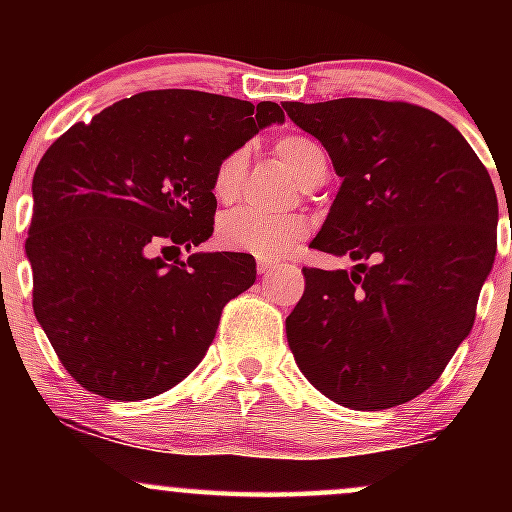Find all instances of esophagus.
Returning <instances> with one entry per match:
<instances>
[{
	"label": "esophagus",
	"mask_w": 512,
	"mask_h": 512,
	"mask_svg": "<svg viewBox=\"0 0 512 512\" xmlns=\"http://www.w3.org/2000/svg\"><path fill=\"white\" fill-rule=\"evenodd\" d=\"M276 267H279V264L272 262V260H257V272H260V274H272Z\"/></svg>",
	"instance_id": "obj_1"
}]
</instances>
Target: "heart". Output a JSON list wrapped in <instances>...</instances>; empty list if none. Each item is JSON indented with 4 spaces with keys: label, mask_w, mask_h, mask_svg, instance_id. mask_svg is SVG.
<instances>
[{
    "label": "heart",
    "mask_w": 512,
    "mask_h": 512,
    "mask_svg": "<svg viewBox=\"0 0 512 512\" xmlns=\"http://www.w3.org/2000/svg\"><path fill=\"white\" fill-rule=\"evenodd\" d=\"M274 151L303 187H308L317 175L327 173L325 149L301 134L281 137ZM245 175H248V151H228L219 158L211 173V192L221 204H233L243 192ZM308 231L310 223L303 216H264L238 209L223 216L216 236L223 248L231 252H245L260 260H279L298 240L308 236Z\"/></svg>",
    "instance_id": "b5f03b06"
}]
</instances>
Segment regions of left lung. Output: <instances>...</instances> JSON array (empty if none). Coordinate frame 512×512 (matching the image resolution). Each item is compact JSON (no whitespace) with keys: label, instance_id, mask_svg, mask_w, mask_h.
I'll list each match as a JSON object with an SVG mask.
<instances>
[{"label":"left lung","instance_id":"obj_1","mask_svg":"<svg viewBox=\"0 0 512 512\" xmlns=\"http://www.w3.org/2000/svg\"><path fill=\"white\" fill-rule=\"evenodd\" d=\"M342 178L313 245L354 269L305 267L286 337L310 385L380 411L440 378L496 257L489 170L448 120L399 101L284 103Z\"/></svg>","mask_w":512,"mask_h":512}]
</instances>
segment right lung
Instances as JSON below:
<instances>
[{
  "mask_svg": "<svg viewBox=\"0 0 512 512\" xmlns=\"http://www.w3.org/2000/svg\"><path fill=\"white\" fill-rule=\"evenodd\" d=\"M274 122L284 110L272 101L163 88L76 122L40 158L26 240L33 310L88 392L156 397L207 354L223 305L255 284V257L182 262L180 248L214 233L219 158Z\"/></svg>",
  "mask_w": 512,
  "mask_h": 512,
  "instance_id": "add662e5",
  "label": "right lung"
}]
</instances>
